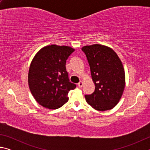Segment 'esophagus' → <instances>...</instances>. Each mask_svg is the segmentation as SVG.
<instances>
[{
  "mask_svg": "<svg viewBox=\"0 0 150 150\" xmlns=\"http://www.w3.org/2000/svg\"><path fill=\"white\" fill-rule=\"evenodd\" d=\"M83 81H80V82L78 83V87H79V88H82L83 87Z\"/></svg>",
  "mask_w": 150,
  "mask_h": 150,
  "instance_id": "obj_1",
  "label": "esophagus"
}]
</instances>
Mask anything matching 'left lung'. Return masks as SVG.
Masks as SVG:
<instances>
[{
  "instance_id": "1",
  "label": "left lung",
  "mask_w": 150,
  "mask_h": 150,
  "mask_svg": "<svg viewBox=\"0 0 150 150\" xmlns=\"http://www.w3.org/2000/svg\"><path fill=\"white\" fill-rule=\"evenodd\" d=\"M90 66L95 91L86 95L87 103L95 110H110L120 100L125 87V73L120 58L111 48L100 44L82 47Z\"/></svg>"
}]
</instances>
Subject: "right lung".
Returning a JSON list of instances; mask_svg holds the SVG:
<instances>
[{
  "mask_svg": "<svg viewBox=\"0 0 150 150\" xmlns=\"http://www.w3.org/2000/svg\"><path fill=\"white\" fill-rule=\"evenodd\" d=\"M75 50L50 45L42 48L33 59L28 73L30 90L40 105L57 109L69 100L67 95L76 85L70 82L65 63Z\"/></svg>",
  "mask_w": 150,
  "mask_h": 150,
  "instance_id": "obj_1",
  "label": "right lung"
}]
</instances>
